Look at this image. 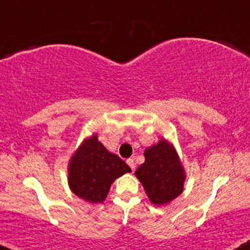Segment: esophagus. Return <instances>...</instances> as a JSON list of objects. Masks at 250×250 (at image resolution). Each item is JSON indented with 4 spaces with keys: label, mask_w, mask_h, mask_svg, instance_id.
<instances>
[{
    "label": "esophagus",
    "mask_w": 250,
    "mask_h": 250,
    "mask_svg": "<svg viewBox=\"0 0 250 250\" xmlns=\"http://www.w3.org/2000/svg\"><path fill=\"white\" fill-rule=\"evenodd\" d=\"M127 164L128 165H129V167H130V169L131 171H135V167H136V164H135V161L133 160V159H128L127 160Z\"/></svg>",
    "instance_id": "obj_1"
}]
</instances>
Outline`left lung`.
I'll return each mask as SVG.
<instances>
[{
	"label": "left lung",
	"instance_id": "8db88e82",
	"mask_svg": "<svg viewBox=\"0 0 250 250\" xmlns=\"http://www.w3.org/2000/svg\"><path fill=\"white\" fill-rule=\"evenodd\" d=\"M148 198L154 205H165L182 194L185 171L173 145L161 139L145 150V163L135 171Z\"/></svg>",
	"mask_w": 250,
	"mask_h": 250
}]
</instances>
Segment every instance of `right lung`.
Returning <instances> with one entry per match:
<instances>
[{
    "mask_svg": "<svg viewBox=\"0 0 250 250\" xmlns=\"http://www.w3.org/2000/svg\"><path fill=\"white\" fill-rule=\"evenodd\" d=\"M68 185L71 191L85 202H104L115 179L131 172L130 167L112 154L94 134L85 139L68 163Z\"/></svg>",
    "mask_w": 250,
    "mask_h": 250,
    "instance_id": "right-lung-1",
    "label": "right lung"
}]
</instances>
